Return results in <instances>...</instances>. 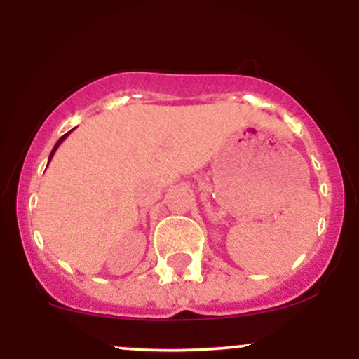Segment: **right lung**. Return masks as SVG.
Wrapping results in <instances>:
<instances>
[{
	"label": "right lung",
	"mask_w": 359,
	"mask_h": 359,
	"mask_svg": "<svg viewBox=\"0 0 359 359\" xmlns=\"http://www.w3.org/2000/svg\"><path fill=\"white\" fill-rule=\"evenodd\" d=\"M71 131H72V130H71ZM71 131H67V133H65V135H64V137H60V140H59V142H57V143H55V147H53V150L50 151V156H48V163H50L52 156H53V154H55V151H57V148H59V147H60V143H62V142H64V140H65V138H67V137H69V135H71ZM48 163H47V165H48Z\"/></svg>",
	"instance_id": "add662e5"
}]
</instances>
